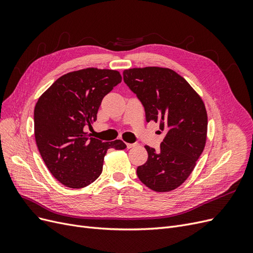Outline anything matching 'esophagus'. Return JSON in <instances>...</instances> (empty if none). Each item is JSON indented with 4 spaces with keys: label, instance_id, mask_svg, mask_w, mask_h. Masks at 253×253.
<instances>
[{
    "label": "esophagus",
    "instance_id": "obj_1",
    "mask_svg": "<svg viewBox=\"0 0 253 253\" xmlns=\"http://www.w3.org/2000/svg\"><path fill=\"white\" fill-rule=\"evenodd\" d=\"M136 145V143H126V147L127 149H131V148H134Z\"/></svg>",
    "mask_w": 253,
    "mask_h": 253
}]
</instances>
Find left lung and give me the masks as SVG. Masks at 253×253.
Returning a JSON list of instances; mask_svg holds the SVG:
<instances>
[{
    "mask_svg": "<svg viewBox=\"0 0 253 253\" xmlns=\"http://www.w3.org/2000/svg\"><path fill=\"white\" fill-rule=\"evenodd\" d=\"M124 80L144 106L147 122H158L166 133L158 151L145 145L148 160L137 168V175L155 192H170L186 181L205 149V103L187 80L170 68H128Z\"/></svg>",
    "mask_w": 253,
    "mask_h": 253,
    "instance_id": "8db88e82",
    "label": "left lung"
}]
</instances>
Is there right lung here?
Segmentation results:
<instances>
[{"label":"right lung","instance_id":"1","mask_svg":"<svg viewBox=\"0 0 253 253\" xmlns=\"http://www.w3.org/2000/svg\"><path fill=\"white\" fill-rule=\"evenodd\" d=\"M122 80L118 71L88 67L61 76L38 99L35 138L53 177L73 189L94 182L110 148L124 150L122 140L101 141L84 132L97 120L103 97Z\"/></svg>","mask_w":253,"mask_h":253}]
</instances>
